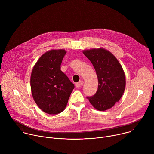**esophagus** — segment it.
I'll return each instance as SVG.
<instances>
[{"label": "esophagus", "mask_w": 154, "mask_h": 154, "mask_svg": "<svg viewBox=\"0 0 154 154\" xmlns=\"http://www.w3.org/2000/svg\"><path fill=\"white\" fill-rule=\"evenodd\" d=\"M83 80H80V82H79L78 83H77L76 84H75V87L77 88H80L82 85H83Z\"/></svg>", "instance_id": "1"}]
</instances>
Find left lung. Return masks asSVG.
<instances>
[{
	"instance_id": "1",
	"label": "left lung",
	"mask_w": 154,
	"mask_h": 154,
	"mask_svg": "<svg viewBox=\"0 0 154 154\" xmlns=\"http://www.w3.org/2000/svg\"><path fill=\"white\" fill-rule=\"evenodd\" d=\"M83 53L93 64L99 83L96 94L86 98L96 109L105 111L113 107L124 92V70L116 58L103 48L85 50Z\"/></svg>"
}]
</instances>
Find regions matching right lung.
I'll return each instance as SVG.
<instances>
[{
	"label": "right lung",
	"mask_w": 154,
	"mask_h": 154,
	"mask_svg": "<svg viewBox=\"0 0 154 154\" xmlns=\"http://www.w3.org/2000/svg\"><path fill=\"white\" fill-rule=\"evenodd\" d=\"M66 51L51 50L44 54L32 69L30 86L33 98L42 111L50 115L62 112L74 85L60 69Z\"/></svg>",
	"instance_id": "obj_1"
}]
</instances>
